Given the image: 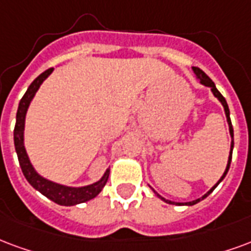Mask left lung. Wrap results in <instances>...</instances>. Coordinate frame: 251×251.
Wrapping results in <instances>:
<instances>
[{
	"label": "left lung",
	"mask_w": 251,
	"mask_h": 251,
	"mask_svg": "<svg viewBox=\"0 0 251 251\" xmlns=\"http://www.w3.org/2000/svg\"><path fill=\"white\" fill-rule=\"evenodd\" d=\"M193 72L196 73L197 78L200 79V82H201L202 85H205V86H209V88L211 89V92H213V94H214L215 97H217V98H218V100H220V102H221V103H222V106H224L225 114H226V120H227V124H229L230 135H231V145H230V154H229V159H227V166H226V169H225V172H224V174H222V177L220 178V181H218V182L215 183L214 186L211 187L210 190H209V192L206 193L205 196H202L201 198H198V200H196V201H192V202H173V201H169V200H165L163 197L159 196L158 193L155 192V190H154V189H153V192L155 193V194H157V197H158V198H161V200H162V201L166 202V203H170V205H187V206H192V205H196V203H198V202L202 201V200H205L206 197L209 196V194H210V193L213 192V190H214L215 187H217V186H218V185H220L221 181H222V179H224V178L226 177V174H227V172H229L230 162H231V155H233V148H234V131H233V126H231V121H230V110H229V106H227V102H226V100H225V98H224V96H222V94H221V93L218 92V89L215 88L214 82H213V81H211V79L209 78L207 75H206L205 72H202L201 69H200V68H196V66L193 68Z\"/></svg>",
	"instance_id": "left-lung-1"
}]
</instances>
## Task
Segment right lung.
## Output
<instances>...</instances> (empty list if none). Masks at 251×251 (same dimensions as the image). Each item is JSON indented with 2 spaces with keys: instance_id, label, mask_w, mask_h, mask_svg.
Masks as SVG:
<instances>
[{
  "instance_id": "right-lung-1",
  "label": "right lung",
  "mask_w": 251,
  "mask_h": 251,
  "mask_svg": "<svg viewBox=\"0 0 251 251\" xmlns=\"http://www.w3.org/2000/svg\"><path fill=\"white\" fill-rule=\"evenodd\" d=\"M53 72V68L48 69L46 72L40 74L30 86L27 88L26 93L24 94V97L20 101L18 105V110H17L16 117V126H14V146H16L17 155H18V161H20V166L22 169L24 176L27 179V182L30 183L31 186L36 190L48 197L55 203L62 206H73L77 203H82V202L90 201L94 197H97L103 186L106 185L107 178H109V173L110 169H107L102 178L97 182L88 185V186L82 187H70L65 186V185H59L53 181H49L46 178L41 177L40 174L34 170L33 165L30 163V159L27 157L26 149L24 145V130H25V117H26L27 107L30 105L31 100L34 97L37 90L40 89L41 83L44 82L50 74Z\"/></svg>"
}]
</instances>
